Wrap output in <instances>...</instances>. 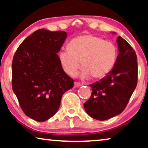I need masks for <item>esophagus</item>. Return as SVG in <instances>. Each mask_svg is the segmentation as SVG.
Here are the masks:
<instances>
[{
	"instance_id": "34e87169",
	"label": "esophagus",
	"mask_w": 148,
	"mask_h": 148,
	"mask_svg": "<svg viewBox=\"0 0 148 148\" xmlns=\"http://www.w3.org/2000/svg\"><path fill=\"white\" fill-rule=\"evenodd\" d=\"M74 86H75V88H78V87L82 86V84H81L80 83H79V82H75L74 83Z\"/></svg>"
}]
</instances>
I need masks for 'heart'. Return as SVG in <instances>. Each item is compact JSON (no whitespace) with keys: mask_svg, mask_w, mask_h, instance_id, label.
Wrapping results in <instances>:
<instances>
[{"mask_svg":"<svg viewBox=\"0 0 148 148\" xmlns=\"http://www.w3.org/2000/svg\"><path fill=\"white\" fill-rule=\"evenodd\" d=\"M116 57L114 44L90 34L73 38L69 44V50L58 52L60 65L68 75H75L81 62L83 69L79 76L82 79L90 75L95 79L105 77L114 66Z\"/></svg>","mask_w":148,"mask_h":148,"instance_id":"b5f03b06","label":"heart"}]
</instances>
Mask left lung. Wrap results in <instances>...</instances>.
Listing matches in <instances>:
<instances>
[{
  "label": "left lung",
  "mask_w": 148,
  "mask_h": 148,
  "mask_svg": "<svg viewBox=\"0 0 148 148\" xmlns=\"http://www.w3.org/2000/svg\"><path fill=\"white\" fill-rule=\"evenodd\" d=\"M116 42L119 53L114 67L100 82L90 85L92 95L84 104L89 116L96 120L105 121L121 114L137 86L138 67L135 52L121 36Z\"/></svg>",
  "instance_id": "8db88e82"
}]
</instances>
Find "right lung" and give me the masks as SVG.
I'll return each instance as SVG.
<instances>
[{"instance_id": "right-lung-1", "label": "right lung", "mask_w": 148, "mask_h": 148, "mask_svg": "<svg viewBox=\"0 0 148 148\" xmlns=\"http://www.w3.org/2000/svg\"><path fill=\"white\" fill-rule=\"evenodd\" d=\"M66 38L63 31L36 30L20 44L12 62V88L28 117L43 122L53 116L73 79L60 65L57 53Z\"/></svg>"}]
</instances>
